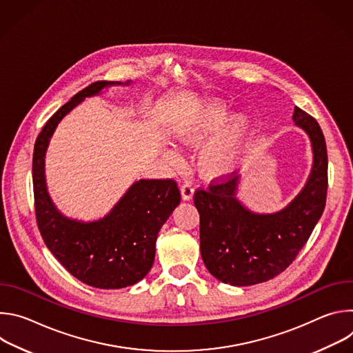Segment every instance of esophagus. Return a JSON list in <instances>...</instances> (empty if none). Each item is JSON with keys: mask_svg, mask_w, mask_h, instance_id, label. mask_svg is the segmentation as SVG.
<instances>
[{"mask_svg": "<svg viewBox=\"0 0 353 353\" xmlns=\"http://www.w3.org/2000/svg\"><path fill=\"white\" fill-rule=\"evenodd\" d=\"M180 191H181V196H183V199H184V201H190V199H192V195H194V187H192V184H191V183H184V184L181 185Z\"/></svg>", "mask_w": 353, "mask_h": 353, "instance_id": "1", "label": "esophagus"}]
</instances>
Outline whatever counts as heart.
<instances>
[{"mask_svg": "<svg viewBox=\"0 0 353 353\" xmlns=\"http://www.w3.org/2000/svg\"><path fill=\"white\" fill-rule=\"evenodd\" d=\"M173 135L191 148L199 146L210 136L198 152V168L204 176L218 179L237 168L253 135V121L243 113L232 116L223 103L208 102L185 113L173 127Z\"/></svg>", "mask_w": 353, "mask_h": 353, "instance_id": "heart-1", "label": "heart"}]
</instances>
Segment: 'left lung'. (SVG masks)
Here are the masks:
<instances>
[{"mask_svg": "<svg viewBox=\"0 0 353 353\" xmlns=\"http://www.w3.org/2000/svg\"><path fill=\"white\" fill-rule=\"evenodd\" d=\"M293 121L305 130L313 149V168L292 203L275 214H256L236 198L240 176L208 190H196L199 248L208 271L223 283L250 286L283 272L307 243L325 208L328 158L323 131L306 112L294 108Z\"/></svg>", "mask_w": 353, "mask_h": 353, "instance_id": "1", "label": "left lung"}]
</instances>
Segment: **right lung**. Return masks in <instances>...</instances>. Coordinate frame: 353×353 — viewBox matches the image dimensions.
Segmentation results:
<instances>
[{
    "label": "right lung",
    "instance_id": "obj_1",
    "mask_svg": "<svg viewBox=\"0 0 353 353\" xmlns=\"http://www.w3.org/2000/svg\"><path fill=\"white\" fill-rule=\"evenodd\" d=\"M125 83L97 81L78 92L48 119L33 150L34 211L40 234L61 265L81 282L99 289H121L146 276L155 260L158 233L180 204L177 183L135 181L102 219L82 222L63 215L47 192L44 158L59 123L85 97Z\"/></svg>",
    "mask_w": 353,
    "mask_h": 353
}]
</instances>
